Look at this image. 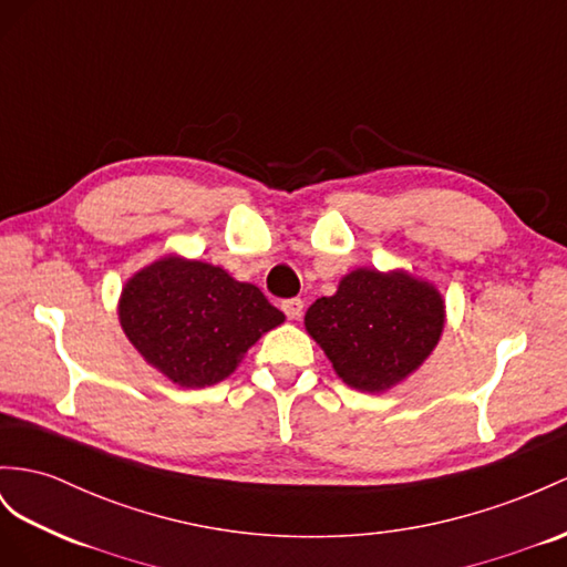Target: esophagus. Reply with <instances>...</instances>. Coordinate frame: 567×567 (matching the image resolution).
I'll return each mask as SVG.
<instances>
[{
  "label": "esophagus",
  "mask_w": 567,
  "mask_h": 567,
  "mask_svg": "<svg viewBox=\"0 0 567 567\" xmlns=\"http://www.w3.org/2000/svg\"><path fill=\"white\" fill-rule=\"evenodd\" d=\"M282 311H285L289 321H297V318L303 311V301L301 299H287V301H282Z\"/></svg>",
  "instance_id": "1"
}]
</instances>
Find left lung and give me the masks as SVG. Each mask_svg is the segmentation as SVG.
<instances>
[{
  "mask_svg": "<svg viewBox=\"0 0 567 567\" xmlns=\"http://www.w3.org/2000/svg\"><path fill=\"white\" fill-rule=\"evenodd\" d=\"M340 379L364 393H383L408 379L439 344L445 301L431 282L404 270L357 268L332 297L303 316Z\"/></svg>",
  "mask_w": 567,
  "mask_h": 567,
  "instance_id": "8db88e82",
  "label": "left lung"
}]
</instances>
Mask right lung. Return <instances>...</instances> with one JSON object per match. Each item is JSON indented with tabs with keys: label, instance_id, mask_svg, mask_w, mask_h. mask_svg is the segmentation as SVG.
<instances>
[{
	"label": "right lung",
	"instance_id": "1",
	"mask_svg": "<svg viewBox=\"0 0 567 567\" xmlns=\"http://www.w3.org/2000/svg\"><path fill=\"white\" fill-rule=\"evenodd\" d=\"M285 321L256 285L220 266L165 256L122 289L120 323L138 354L182 388L225 381L246 350Z\"/></svg>",
	"mask_w": 567,
	"mask_h": 567
}]
</instances>
